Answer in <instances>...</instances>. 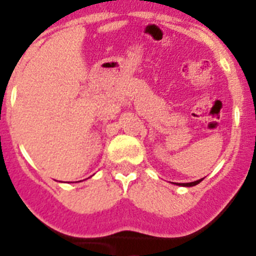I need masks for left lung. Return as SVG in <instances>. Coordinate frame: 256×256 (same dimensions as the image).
Listing matches in <instances>:
<instances>
[{"instance_id":"8db88e82","label":"left lung","mask_w":256,"mask_h":256,"mask_svg":"<svg viewBox=\"0 0 256 256\" xmlns=\"http://www.w3.org/2000/svg\"><path fill=\"white\" fill-rule=\"evenodd\" d=\"M201 182V180H195V182H190V183H180V186H184V187H192V186H196L198 183Z\"/></svg>"}]
</instances>
